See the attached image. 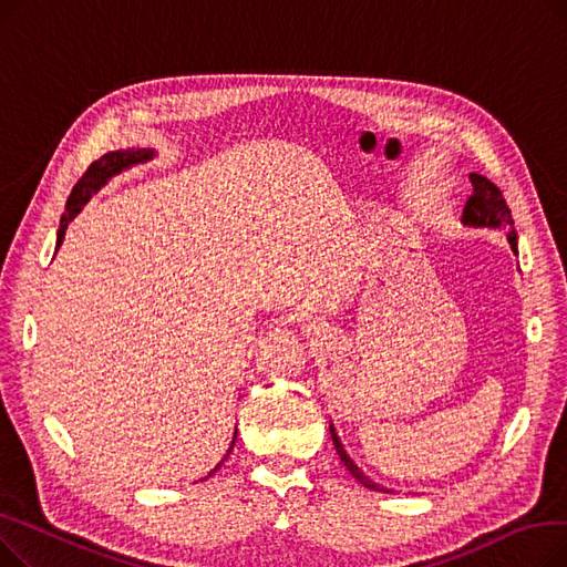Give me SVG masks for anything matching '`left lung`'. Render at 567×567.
I'll return each instance as SVG.
<instances>
[{"label":"left lung","instance_id":"obj_1","mask_svg":"<svg viewBox=\"0 0 567 567\" xmlns=\"http://www.w3.org/2000/svg\"><path fill=\"white\" fill-rule=\"evenodd\" d=\"M468 178H471V184H473V193H471V197L466 199V204H464V212H462V223L464 225H468V227H494V229H498V227H508V241H511V248H513V252H517V231H515V220H513V214H511V208H508V204H505V199H503V193L489 182L487 176H483V174H468ZM331 439H333V445H336V451H338V455H340V460L344 462V466H347V471L353 475L355 481H359L363 487H368V489H374V492H389L385 487H381V485H377L374 481H370L368 475L353 464V460L347 455V451L342 449V443H340V439H338V434H336V430H333V425H331Z\"/></svg>","mask_w":567,"mask_h":567}]
</instances>
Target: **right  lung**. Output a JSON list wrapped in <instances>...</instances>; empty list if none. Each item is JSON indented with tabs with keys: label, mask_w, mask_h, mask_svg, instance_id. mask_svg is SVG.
I'll return each mask as SVG.
<instances>
[{
	"label": "right lung",
	"mask_w": 567,
	"mask_h": 567,
	"mask_svg": "<svg viewBox=\"0 0 567 567\" xmlns=\"http://www.w3.org/2000/svg\"><path fill=\"white\" fill-rule=\"evenodd\" d=\"M148 158H154V152H148V148H124V152H110V154L101 156L99 161H94L92 165H89L86 172L78 178V184L73 186L71 195H69L66 214L62 216V223H59V231H56V248L62 246L64 234L69 229V223L80 214V208L89 202V197H92L96 190H101V186H105L114 174L128 169L131 165L144 163ZM234 441H236V432H234V439H231V445H229L227 455L234 449ZM227 455L220 460V464L227 460ZM220 464L212 473H216L220 468ZM212 473H208V475H212Z\"/></svg>",
	"instance_id": "right-lung-1"
}]
</instances>
